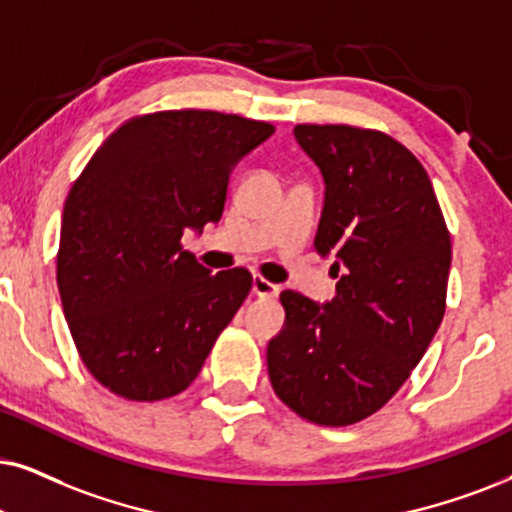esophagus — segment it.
I'll use <instances>...</instances> for the list:
<instances>
[{
  "mask_svg": "<svg viewBox=\"0 0 512 512\" xmlns=\"http://www.w3.org/2000/svg\"><path fill=\"white\" fill-rule=\"evenodd\" d=\"M252 293H255L257 297H276L278 286H274V283L267 281V278L255 274V276H252Z\"/></svg>",
  "mask_w": 512,
  "mask_h": 512,
  "instance_id": "34e87169",
  "label": "esophagus"
}]
</instances>
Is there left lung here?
Segmentation results:
<instances>
[{"mask_svg":"<svg viewBox=\"0 0 512 512\" xmlns=\"http://www.w3.org/2000/svg\"><path fill=\"white\" fill-rule=\"evenodd\" d=\"M295 139L326 184L314 248L335 255L338 283L326 304L283 290L269 380L297 416L342 428L383 409L430 347L451 236L428 172L397 139L349 125H297Z\"/></svg>","mask_w":512,"mask_h":512,"instance_id":"obj_1","label":"left lung"}]
</instances>
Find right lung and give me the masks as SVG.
Segmentation results:
<instances>
[{
	"label": "right lung",
	"mask_w": 512,
	"mask_h": 512,
	"mask_svg": "<svg viewBox=\"0 0 512 512\" xmlns=\"http://www.w3.org/2000/svg\"><path fill=\"white\" fill-rule=\"evenodd\" d=\"M274 125L217 111L127 120L70 189L56 281L89 373L118 397L184 392L252 288L236 267L212 274L181 248L219 222L229 174Z\"/></svg>",
	"instance_id": "add662e5"
}]
</instances>
